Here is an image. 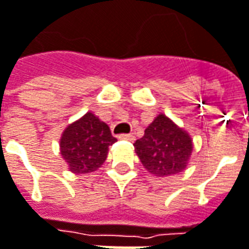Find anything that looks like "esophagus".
Returning <instances> with one entry per match:
<instances>
[{
  "label": "esophagus",
  "mask_w": 249,
  "mask_h": 249,
  "mask_svg": "<svg viewBox=\"0 0 249 249\" xmlns=\"http://www.w3.org/2000/svg\"><path fill=\"white\" fill-rule=\"evenodd\" d=\"M118 138L123 139V141H134L135 137H134V134H123V135H120Z\"/></svg>",
  "instance_id": "obj_1"
}]
</instances>
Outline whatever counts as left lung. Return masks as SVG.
Instances as JSON below:
<instances>
[{
	"instance_id": "8db88e82",
	"label": "left lung",
	"mask_w": 249,
	"mask_h": 249,
	"mask_svg": "<svg viewBox=\"0 0 249 249\" xmlns=\"http://www.w3.org/2000/svg\"><path fill=\"white\" fill-rule=\"evenodd\" d=\"M141 163L158 178L173 176L187 168L193 152V139L186 129L165 114H158L142 138L134 143Z\"/></svg>"
}]
</instances>
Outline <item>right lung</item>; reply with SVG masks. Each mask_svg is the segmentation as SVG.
<instances>
[{
	"label": "right lung",
	"mask_w": 249,
	"mask_h": 249,
	"mask_svg": "<svg viewBox=\"0 0 249 249\" xmlns=\"http://www.w3.org/2000/svg\"><path fill=\"white\" fill-rule=\"evenodd\" d=\"M115 141L110 126L89 111L62 132L60 155L71 173H90L101 168L107 159L108 146Z\"/></svg>",
	"instance_id": "right-lung-1"
}]
</instances>
